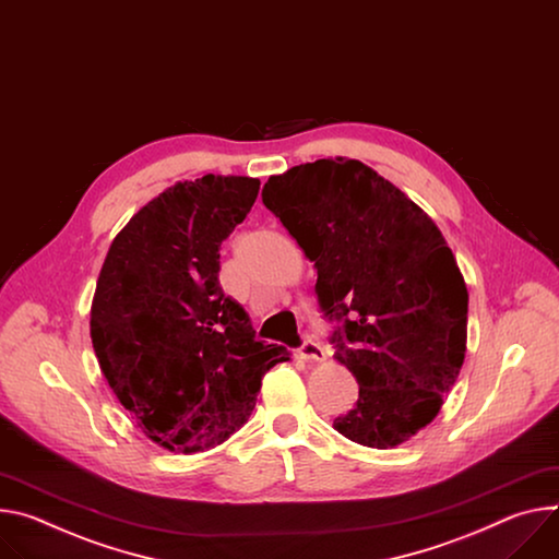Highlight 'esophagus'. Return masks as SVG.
<instances>
[{
  "mask_svg": "<svg viewBox=\"0 0 559 559\" xmlns=\"http://www.w3.org/2000/svg\"><path fill=\"white\" fill-rule=\"evenodd\" d=\"M298 357H300L302 361L321 364V361H325V352H323V347H321L319 343H314V341H306V343L300 345V349H298Z\"/></svg>",
  "mask_w": 559,
  "mask_h": 559,
  "instance_id": "esophagus-1",
  "label": "esophagus"
}]
</instances>
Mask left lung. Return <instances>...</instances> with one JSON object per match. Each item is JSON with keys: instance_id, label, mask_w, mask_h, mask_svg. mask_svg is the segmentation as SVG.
<instances>
[{"instance_id": "obj_1", "label": "left lung", "mask_w": 559, "mask_h": 559, "mask_svg": "<svg viewBox=\"0 0 559 559\" xmlns=\"http://www.w3.org/2000/svg\"><path fill=\"white\" fill-rule=\"evenodd\" d=\"M263 205L317 270L334 359L359 401L334 430L377 450L415 437L460 377L468 289L435 221L361 160L323 158L270 176Z\"/></svg>"}]
</instances>
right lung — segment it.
I'll use <instances>...</instances> for the list:
<instances>
[{"label": "right lung", "mask_w": 559, "mask_h": 559, "mask_svg": "<svg viewBox=\"0 0 559 559\" xmlns=\"http://www.w3.org/2000/svg\"><path fill=\"white\" fill-rule=\"evenodd\" d=\"M259 189V178L214 174L167 187L118 231L99 270L91 302L99 370L144 437L169 452L229 439L265 372L289 361L285 347L253 338L218 285V249Z\"/></svg>", "instance_id": "add662e5"}]
</instances>
